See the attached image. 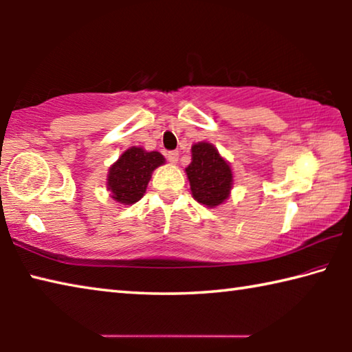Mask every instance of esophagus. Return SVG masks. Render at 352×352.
<instances>
[{"instance_id":"1","label":"esophagus","mask_w":352,"mask_h":352,"mask_svg":"<svg viewBox=\"0 0 352 352\" xmlns=\"http://www.w3.org/2000/svg\"><path fill=\"white\" fill-rule=\"evenodd\" d=\"M178 157H180V155H178V152H168V160H169V163H172V164H175L177 162H178Z\"/></svg>"}]
</instances>
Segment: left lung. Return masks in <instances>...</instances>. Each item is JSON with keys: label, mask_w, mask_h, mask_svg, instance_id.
I'll return each mask as SVG.
<instances>
[{"label": "left lung", "mask_w": 352, "mask_h": 352, "mask_svg": "<svg viewBox=\"0 0 352 352\" xmlns=\"http://www.w3.org/2000/svg\"><path fill=\"white\" fill-rule=\"evenodd\" d=\"M190 194L206 208H216L228 200L234 184L230 163L208 141L195 142L190 147V163L184 169Z\"/></svg>", "instance_id": "8db88e82"}]
</instances>
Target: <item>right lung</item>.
I'll list each match as a JSON object with an SVG mask.
<instances>
[{
  "mask_svg": "<svg viewBox=\"0 0 352 352\" xmlns=\"http://www.w3.org/2000/svg\"><path fill=\"white\" fill-rule=\"evenodd\" d=\"M166 163L157 151L132 146L124 151L107 174V189L110 197L121 205H133L146 194L152 172Z\"/></svg>",
  "mask_w": 352,
  "mask_h": 352,
  "instance_id": "add662e5",
  "label": "right lung"
}]
</instances>
